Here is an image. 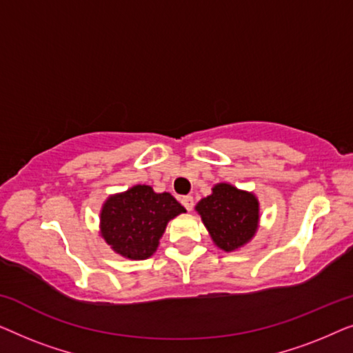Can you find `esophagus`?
I'll return each mask as SVG.
<instances>
[{
	"mask_svg": "<svg viewBox=\"0 0 353 353\" xmlns=\"http://www.w3.org/2000/svg\"><path fill=\"white\" fill-rule=\"evenodd\" d=\"M181 204L185 205V209L188 212H191L192 207H194V199H192V196H183L181 197Z\"/></svg>",
	"mask_w": 353,
	"mask_h": 353,
	"instance_id": "1",
	"label": "esophagus"
}]
</instances>
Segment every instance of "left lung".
Instances as JSON below:
<instances>
[{"label": "left lung", "mask_w": 353, "mask_h": 353, "mask_svg": "<svg viewBox=\"0 0 353 353\" xmlns=\"http://www.w3.org/2000/svg\"><path fill=\"white\" fill-rule=\"evenodd\" d=\"M196 212L216 248L234 252L249 244L260 223V204L250 191L216 183L212 194L196 204Z\"/></svg>", "instance_id": "left-lung-1"}]
</instances>
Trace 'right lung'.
Returning <instances> with one entry per match:
<instances>
[{"label": "right lung", "mask_w": 353, "mask_h": 353, "mask_svg": "<svg viewBox=\"0 0 353 353\" xmlns=\"http://www.w3.org/2000/svg\"><path fill=\"white\" fill-rule=\"evenodd\" d=\"M186 209L170 192L137 185L110 194L99 212V234L115 254L146 260L159 248L167 223Z\"/></svg>", "instance_id": "1"}]
</instances>
